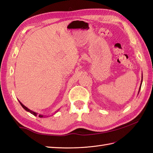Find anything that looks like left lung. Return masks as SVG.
<instances>
[{
  "label": "left lung",
  "mask_w": 153,
  "mask_h": 153,
  "mask_svg": "<svg viewBox=\"0 0 153 153\" xmlns=\"http://www.w3.org/2000/svg\"><path fill=\"white\" fill-rule=\"evenodd\" d=\"M141 85H140V88H139V91H140V89H141Z\"/></svg>",
  "instance_id": "obj_1"
}]
</instances>
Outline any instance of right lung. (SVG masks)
<instances>
[{"mask_svg":"<svg viewBox=\"0 0 153 153\" xmlns=\"http://www.w3.org/2000/svg\"><path fill=\"white\" fill-rule=\"evenodd\" d=\"M19 103H20V105H22V106L23 107V108H24L25 110H26V111H27V112H30L31 114H32L33 115H34V116H37V113L36 112H33V111H31V110H30V109H28L26 106H25L24 105H23V104L22 103V102H19ZM39 117H40V118H42V117H43V115H39Z\"/></svg>","mask_w":153,"mask_h":153,"instance_id":"add662e5","label":"right lung"}]
</instances>
